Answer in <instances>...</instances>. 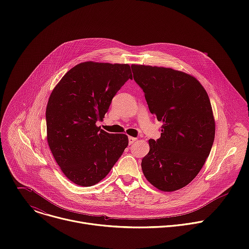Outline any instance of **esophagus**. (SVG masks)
<instances>
[{
	"label": "esophagus",
	"instance_id": "1",
	"mask_svg": "<svg viewBox=\"0 0 249 249\" xmlns=\"http://www.w3.org/2000/svg\"><path fill=\"white\" fill-rule=\"evenodd\" d=\"M136 141H137V138L129 137V145H133Z\"/></svg>",
	"mask_w": 249,
	"mask_h": 249
}]
</instances>
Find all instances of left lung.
Here are the masks:
<instances>
[{
  "label": "left lung",
  "instance_id": "1",
  "mask_svg": "<svg viewBox=\"0 0 249 249\" xmlns=\"http://www.w3.org/2000/svg\"><path fill=\"white\" fill-rule=\"evenodd\" d=\"M131 67L151 113L162 122L160 138L149 140L142 170L159 190L181 189L197 176L214 143L216 124L208 93L196 78L181 71Z\"/></svg>",
  "mask_w": 249,
  "mask_h": 249
}]
</instances>
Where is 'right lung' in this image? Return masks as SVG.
<instances>
[{"mask_svg":"<svg viewBox=\"0 0 249 249\" xmlns=\"http://www.w3.org/2000/svg\"><path fill=\"white\" fill-rule=\"evenodd\" d=\"M132 78L128 64L88 61L68 71L52 90L46 107L47 142L70 181L80 186L98 183L127 148V135L109 134L96 122Z\"/></svg>","mask_w":249,"mask_h":249,"instance_id":"add662e5","label":"right lung"}]
</instances>
